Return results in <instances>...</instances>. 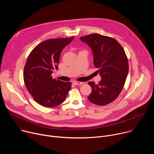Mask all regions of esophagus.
<instances>
[{
  "label": "esophagus",
  "mask_w": 154,
  "mask_h": 154,
  "mask_svg": "<svg viewBox=\"0 0 154 154\" xmlns=\"http://www.w3.org/2000/svg\"><path fill=\"white\" fill-rule=\"evenodd\" d=\"M74 84L76 85H82L83 84H84L83 82H75Z\"/></svg>",
  "instance_id": "34e87169"
}]
</instances>
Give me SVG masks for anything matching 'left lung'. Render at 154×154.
I'll return each mask as SVG.
<instances>
[{
	"label": "left lung",
	"instance_id": "left-lung-1",
	"mask_svg": "<svg viewBox=\"0 0 154 154\" xmlns=\"http://www.w3.org/2000/svg\"><path fill=\"white\" fill-rule=\"evenodd\" d=\"M88 45L93 54L94 64L102 80L99 84L89 82L92 88L88 100L97 105L114 101L122 90L128 72V63L125 51L114 38L93 33L80 38Z\"/></svg>",
	"mask_w": 154,
	"mask_h": 154
}]
</instances>
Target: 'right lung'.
I'll list each match as a JSON object with an SVG mask.
<instances>
[{
    "mask_svg": "<svg viewBox=\"0 0 154 154\" xmlns=\"http://www.w3.org/2000/svg\"><path fill=\"white\" fill-rule=\"evenodd\" d=\"M74 36L54 38L39 44L30 52L24 69V81L33 99L46 107L62 103L71 88V82L53 79V71L58 69L60 54Z\"/></svg>",
    "mask_w": 154,
    "mask_h": 154,
    "instance_id": "obj_1",
    "label": "right lung"
}]
</instances>
